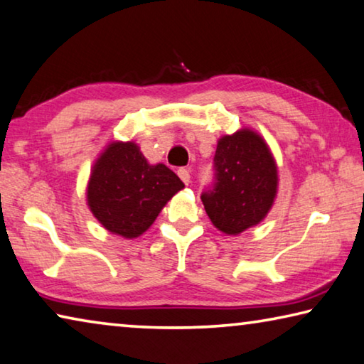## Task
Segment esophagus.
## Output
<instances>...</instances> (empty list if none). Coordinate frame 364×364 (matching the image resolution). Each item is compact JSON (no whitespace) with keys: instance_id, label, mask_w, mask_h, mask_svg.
Instances as JSON below:
<instances>
[{"instance_id":"1","label":"esophagus","mask_w":364,"mask_h":364,"mask_svg":"<svg viewBox=\"0 0 364 364\" xmlns=\"http://www.w3.org/2000/svg\"><path fill=\"white\" fill-rule=\"evenodd\" d=\"M177 174H178V177L182 178V182L186 183V186H188V183H190V171L186 169V168H181V169H177Z\"/></svg>"}]
</instances>
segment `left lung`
I'll return each instance as SVG.
<instances>
[{
	"label": "left lung",
	"instance_id": "1",
	"mask_svg": "<svg viewBox=\"0 0 364 364\" xmlns=\"http://www.w3.org/2000/svg\"><path fill=\"white\" fill-rule=\"evenodd\" d=\"M213 161V183L201 193L211 223L237 235L263 221L277 192V168L264 140L248 129L225 135Z\"/></svg>",
	"mask_w": 364,
	"mask_h": 364
}]
</instances>
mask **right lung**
<instances>
[{
	"mask_svg": "<svg viewBox=\"0 0 364 364\" xmlns=\"http://www.w3.org/2000/svg\"><path fill=\"white\" fill-rule=\"evenodd\" d=\"M181 188L183 182L168 166H150L135 143L117 141L93 166L87 200L93 216L109 232L135 238Z\"/></svg>",
	"mask_w": 364,
	"mask_h": 364,
	"instance_id": "add662e5",
	"label": "right lung"
}]
</instances>
